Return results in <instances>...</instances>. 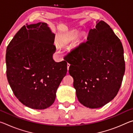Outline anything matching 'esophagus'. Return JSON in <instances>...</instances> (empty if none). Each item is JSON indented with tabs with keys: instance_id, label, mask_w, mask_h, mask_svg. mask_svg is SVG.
<instances>
[{
	"instance_id": "1",
	"label": "esophagus",
	"mask_w": 133,
	"mask_h": 133,
	"mask_svg": "<svg viewBox=\"0 0 133 133\" xmlns=\"http://www.w3.org/2000/svg\"><path fill=\"white\" fill-rule=\"evenodd\" d=\"M70 64L69 63H67V70H69V67H70Z\"/></svg>"
}]
</instances>
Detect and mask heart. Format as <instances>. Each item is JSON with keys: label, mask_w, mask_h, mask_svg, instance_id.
Instances as JSON below:
<instances>
[{"label": "heart", "mask_w": 133, "mask_h": 133, "mask_svg": "<svg viewBox=\"0 0 133 133\" xmlns=\"http://www.w3.org/2000/svg\"><path fill=\"white\" fill-rule=\"evenodd\" d=\"M77 33L75 31H71L69 33H67V35L64 36L62 39V42L63 43H68L69 42L75 39L76 37H77Z\"/></svg>", "instance_id": "heart-1"}]
</instances>
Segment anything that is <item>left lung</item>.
I'll return each mask as SVG.
<instances>
[{"mask_svg":"<svg viewBox=\"0 0 133 133\" xmlns=\"http://www.w3.org/2000/svg\"><path fill=\"white\" fill-rule=\"evenodd\" d=\"M96 23L87 41L65 56L78 100L90 109L102 107L115 97L125 72L120 40L105 22Z\"/></svg>","mask_w":133,"mask_h":133,"instance_id":"obj_1","label":"left lung"}]
</instances>
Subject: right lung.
<instances>
[{
    "instance_id": "1",
    "label": "right lung",
    "mask_w": 133,
    "mask_h": 133,
    "mask_svg": "<svg viewBox=\"0 0 133 133\" xmlns=\"http://www.w3.org/2000/svg\"><path fill=\"white\" fill-rule=\"evenodd\" d=\"M55 35L46 23L23 26L8 44L6 76L15 96L22 104L42 110L53 104L67 71V62H56Z\"/></svg>"
}]
</instances>
